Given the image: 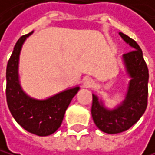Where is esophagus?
<instances>
[{
  "mask_svg": "<svg viewBox=\"0 0 155 155\" xmlns=\"http://www.w3.org/2000/svg\"><path fill=\"white\" fill-rule=\"evenodd\" d=\"M83 86L85 87H91L94 86V80L91 78V77H86L83 80Z\"/></svg>",
  "mask_w": 155,
  "mask_h": 155,
  "instance_id": "esophagus-1",
  "label": "esophagus"
}]
</instances>
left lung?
Segmentation results:
<instances>
[{"instance_id":"left-lung-1","label":"left lung","mask_w":155,"mask_h":155,"mask_svg":"<svg viewBox=\"0 0 155 155\" xmlns=\"http://www.w3.org/2000/svg\"><path fill=\"white\" fill-rule=\"evenodd\" d=\"M119 35L132 48L131 51L123 55L126 71L130 78L126 97L116 107L109 110L103 101L92 94L93 121L100 130L110 134L129 130L141 118L148 105L149 69L142 50L134 40L122 32H119Z\"/></svg>"}]
</instances>
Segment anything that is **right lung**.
I'll return each mask as SVG.
<instances>
[{"mask_svg":"<svg viewBox=\"0 0 155 155\" xmlns=\"http://www.w3.org/2000/svg\"><path fill=\"white\" fill-rule=\"evenodd\" d=\"M32 33L21 36L18 40L8 60L6 101L12 116L21 128L33 134L48 136L60 128L64 112L80 87L66 89L45 100L31 98L23 91L19 80V58L23 44Z\"/></svg>","mask_w":155,"mask_h":155,"instance_id":"right-lung-1","label":"right lung"}]
</instances>
